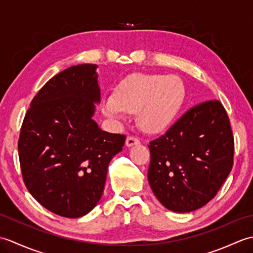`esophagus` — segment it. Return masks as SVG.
Listing matches in <instances>:
<instances>
[{"label": "esophagus", "mask_w": 253, "mask_h": 253, "mask_svg": "<svg viewBox=\"0 0 253 253\" xmlns=\"http://www.w3.org/2000/svg\"><path fill=\"white\" fill-rule=\"evenodd\" d=\"M139 142H140V140H139V138L136 137V136H128L127 139H126V146L127 147H132L133 144H138Z\"/></svg>", "instance_id": "34e87169"}]
</instances>
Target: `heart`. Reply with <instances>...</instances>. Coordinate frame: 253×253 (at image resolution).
Instances as JSON below:
<instances>
[{"mask_svg": "<svg viewBox=\"0 0 253 253\" xmlns=\"http://www.w3.org/2000/svg\"><path fill=\"white\" fill-rule=\"evenodd\" d=\"M186 96L180 78L161 74H135L120 83L114 96L103 101L104 114L122 120L138 112V122L149 132L165 130L178 114Z\"/></svg>", "mask_w": 253, "mask_h": 253, "instance_id": "heart-1", "label": "heart"}]
</instances>
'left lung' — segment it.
<instances>
[{"instance_id": "1", "label": "left lung", "mask_w": 253, "mask_h": 253, "mask_svg": "<svg viewBox=\"0 0 253 253\" xmlns=\"http://www.w3.org/2000/svg\"><path fill=\"white\" fill-rule=\"evenodd\" d=\"M148 147L149 184L158 200L173 212L206 206L233 169L232 127L217 100L191 107Z\"/></svg>"}]
</instances>
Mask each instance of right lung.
<instances>
[{"label": "right lung", "mask_w": 253, "mask_h": 253, "mask_svg": "<svg viewBox=\"0 0 253 253\" xmlns=\"http://www.w3.org/2000/svg\"><path fill=\"white\" fill-rule=\"evenodd\" d=\"M95 64L68 67L51 78L27 111L18 139L21 175L42 207L64 217L89 213L103 193L107 168L126 136L100 129Z\"/></svg>", "instance_id": "right-lung-1"}]
</instances>
